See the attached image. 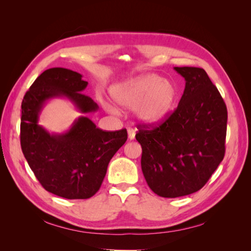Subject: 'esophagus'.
<instances>
[{
  "instance_id": "esophagus-1",
  "label": "esophagus",
  "mask_w": 251,
  "mask_h": 251,
  "mask_svg": "<svg viewBox=\"0 0 251 251\" xmlns=\"http://www.w3.org/2000/svg\"><path fill=\"white\" fill-rule=\"evenodd\" d=\"M135 135H136V131L132 127H128L127 128V136H128V140H133L135 138Z\"/></svg>"
}]
</instances>
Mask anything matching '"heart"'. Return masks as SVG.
<instances>
[{
    "label": "heart",
    "instance_id": "1",
    "mask_svg": "<svg viewBox=\"0 0 251 251\" xmlns=\"http://www.w3.org/2000/svg\"><path fill=\"white\" fill-rule=\"evenodd\" d=\"M114 101L128 110L136 109V116L147 126L162 124L175 111L178 102V90L173 82L156 74L141 75L110 88ZM104 108L116 114L118 109L105 101Z\"/></svg>",
    "mask_w": 251,
    "mask_h": 251
}]
</instances>
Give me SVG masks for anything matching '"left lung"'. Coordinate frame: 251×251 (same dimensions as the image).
Masks as SVG:
<instances>
[{
	"label": "left lung",
	"instance_id": "1",
	"mask_svg": "<svg viewBox=\"0 0 251 251\" xmlns=\"http://www.w3.org/2000/svg\"><path fill=\"white\" fill-rule=\"evenodd\" d=\"M174 70L185 80L176 111L162 125L136 134L143 176L164 198L198 192L225 154L227 109L217 87L201 68Z\"/></svg>",
	"mask_w": 251,
	"mask_h": 251
}]
</instances>
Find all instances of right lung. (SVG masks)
<instances>
[{
    "label": "right lung",
    "instance_id": "obj_1",
    "mask_svg": "<svg viewBox=\"0 0 251 251\" xmlns=\"http://www.w3.org/2000/svg\"><path fill=\"white\" fill-rule=\"evenodd\" d=\"M88 86L82 75L65 68L44 71L22 102L23 154L46 191L66 199H88L100 189L112 157L127 139L126 128L104 132L81 115L63 133H50L39 121L46 103L66 98L81 114L98 105L81 92Z\"/></svg>",
    "mask_w": 251,
    "mask_h": 251
}]
</instances>
